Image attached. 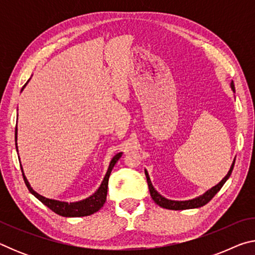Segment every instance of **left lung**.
<instances>
[{
  "mask_svg": "<svg viewBox=\"0 0 255 255\" xmlns=\"http://www.w3.org/2000/svg\"><path fill=\"white\" fill-rule=\"evenodd\" d=\"M232 86V90L235 92V86L234 83H231ZM234 164L235 161L233 162L232 166L230 171H228L227 175L224 178L221 182H219L217 185H215V187L211 188L208 191L205 192L204 195L200 196V197H197L195 199H191V200H185V201H175V200H169L166 199V198H164L163 196L159 195V193L156 191V190L154 189L152 182H150V179H149V175L147 173V171L145 170V175H146V179H147V184H148V189H149V192H150V197H152V199L156 202V204L162 207V208H165V209H171V210H183V209H192V208H199V207L205 206L206 204H208V202L213 199L214 196L217 193L219 190L222 189V187L224 185V183L226 182L227 179L230 178L231 174H232V171H233V167H234Z\"/></svg>",
  "mask_w": 255,
  "mask_h": 255,
  "instance_id": "8db88e82",
  "label": "left lung"
}]
</instances>
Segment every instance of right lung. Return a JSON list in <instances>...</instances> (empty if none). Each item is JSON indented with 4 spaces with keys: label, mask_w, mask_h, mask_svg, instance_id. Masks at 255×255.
<instances>
[{
    "label": "right lung",
    "mask_w": 255,
    "mask_h": 255,
    "mask_svg": "<svg viewBox=\"0 0 255 255\" xmlns=\"http://www.w3.org/2000/svg\"><path fill=\"white\" fill-rule=\"evenodd\" d=\"M27 83L24 84V86L27 85ZM24 86L22 88V90L24 89ZM15 147H16V149H18V146H16V127H15ZM122 155H123V153H118L116 156H114V158L111 159L109 169H108V171H107V174L105 176V179H103V181H102L100 188H99L92 196H90L89 198H86V199H84V200L76 201V202H64V201H59V200L48 199V198L40 196L39 193H37L31 187H30L27 178L24 176L22 167H21V171H22L24 183H25V185H27L29 191L31 192L38 200L41 201L45 206H47L49 209L53 210L54 213H56L59 216H63V217H83V216H89V215L97 213V211L100 209L103 205H105V202L107 200L108 181H109L110 173H111L112 169H114L115 164L117 163V161L120 157H122Z\"/></svg>",
    "instance_id": "obj_1"
}]
</instances>
